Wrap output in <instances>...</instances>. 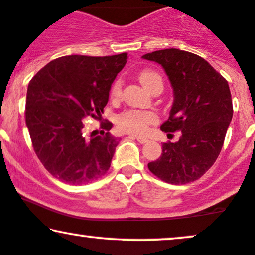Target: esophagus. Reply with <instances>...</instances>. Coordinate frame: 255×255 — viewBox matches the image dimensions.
I'll list each match as a JSON object with an SVG mask.
<instances>
[{
  "mask_svg": "<svg viewBox=\"0 0 255 255\" xmlns=\"http://www.w3.org/2000/svg\"><path fill=\"white\" fill-rule=\"evenodd\" d=\"M128 137H130V138H134V139H137V142H139L140 144H144V143L149 142V139H147V138H145V137L133 136V134H128Z\"/></svg>",
  "mask_w": 255,
  "mask_h": 255,
  "instance_id": "obj_1",
  "label": "esophagus"
}]
</instances>
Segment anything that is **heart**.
I'll return each instance as SVG.
<instances>
[{
	"label": "heart",
	"mask_w": 255,
	"mask_h": 255,
	"mask_svg": "<svg viewBox=\"0 0 255 255\" xmlns=\"http://www.w3.org/2000/svg\"><path fill=\"white\" fill-rule=\"evenodd\" d=\"M139 80L144 87L151 91L156 84L162 83V78L155 71H144L139 74ZM122 93V81L116 80L111 87V97L118 98ZM157 122V116L153 112L139 111V110H125L119 113L116 119L117 127L122 131L132 134H142L145 132L150 124Z\"/></svg>",
	"instance_id": "1"
}]
</instances>
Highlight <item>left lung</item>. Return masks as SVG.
<instances>
[{
  "label": "left lung",
  "instance_id": "8db88e82",
  "mask_svg": "<svg viewBox=\"0 0 255 255\" xmlns=\"http://www.w3.org/2000/svg\"><path fill=\"white\" fill-rule=\"evenodd\" d=\"M142 58L161 65L174 90L170 115L161 130L182 132L178 142L163 144L161 157L147 164L149 170L170 184L199 180L220 155L233 117L227 80L190 52L168 48Z\"/></svg>",
  "mask_w": 255,
  "mask_h": 255
}]
</instances>
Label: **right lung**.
<instances>
[{
    "instance_id": "right-lung-1",
    "label": "right lung",
    "mask_w": 255,
    "mask_h": 255,
    "mask_svg": "<svg viewBox=\"0 0 255 255\" xmlns=\"http://www.w3.org/2000/svg\"><path fill=\"white\" fill-rule=\"evenodd\" d=\"M128 54L66 55L48 62L30 80L26 124L37 158L49 174L72 185L90 183L106 174L119 138L102 124V136H84L87 118L99 119L111 85Z\"/></svg>"
}]
</instances>
